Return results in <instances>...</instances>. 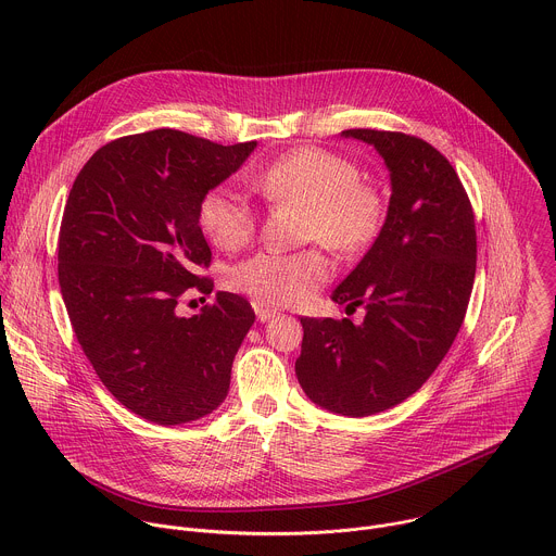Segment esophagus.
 Here are the masks:
<instances>
[{
  "mask_svg": "<svg viewBox=\"0 0 556 556\" xmlns=\"http://www.w3.org/2000/svg\"><path fill=\"white\" fill-rule=\"evenodd\" d=\"M253 307H255V314H257V321H262V324L270 321L273 316L279 312L277 307H270L268 303H262V301H253Z\"/></svg>",
  "mask_w": 556,
  "mask_h": 556,
  "instance_id": "1",
  "label": "esophagus"
}]
</instances>
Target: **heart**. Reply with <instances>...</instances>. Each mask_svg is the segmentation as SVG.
<instances>
[{"label":"heart","instance_id":"b5f03b06","mask_svg":"<svg viewBox=\"0 0 556 556\" xmlns=\"http://www.w3.org/2000/svg\"><path fill=\"white\" fill-rule=\"evenodd\" d=\"M253 185L270 202L301 204L305 240L321 242L339 255L365 251L380 232L382 198L361 180L358 167L341 153L319 147L294 149L262 169ZM198 219L208 240L224 251L249 244L257 228V213L249 198L228 185L202 195ZM330 275L332 266L319 249L262 251L232 266L228 283L262 303L288 305L307 299L328 283Z\"/></svg>","mask_w":556,"mask_h":556}]
</instances>
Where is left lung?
<instances>
[{"label": "left lung", "instance_id": "1", "mask_svg": "<svg viewBox=\"0 0 556 556\" xmlns=\"http://www.w3.org/2000/svg\"><path fill=\"white\" fill-rule=\"evenodd\" d=\"M384 161V224L332 301L365 307L363 324L303 316L294 371L307 399L363 418L416 393L451 350L475 279L478 237L468 195L446 157L401 131L345 129Z\"/></svg>", "mask_w": 556, "mask_h": 556}]
</instances>
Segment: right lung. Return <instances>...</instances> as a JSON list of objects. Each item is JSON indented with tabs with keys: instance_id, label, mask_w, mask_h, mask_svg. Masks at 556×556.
<instances>
[{
	"instance_id": "obj_1",
	"label": "right lung",
	"mask_w": 556,
	"mask_h": 556,
	"mask_svg": "<svg viewBox=\"0 0 556 556\" xmlns=\"http://www.w3.org/2000/svg\"><path fill=\"white\" fill-rule=\"evenodd\" d=\"M257 142L217 144L176 129L101 147L76 176L59 232V286L74 334L114 399L155 425L215 412L232 358L255 324L247 299L217 292L180 316L178 301L213 281L198 206Z\"/></svg>"
}]
</instances>
